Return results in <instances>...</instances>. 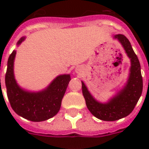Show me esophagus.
I'll return each instance as SVG.
<instances>
[{
    "label": "esophagus",
    "instance_id": "esophagus-1",
    "mask_svg": "<svg viewBox=\"0 0 149 149\" xmlns=\"http://www.w3.org/2000/svg\"><path fill=\"white\" fill-rule=\"evenodd\" d=\"M79 69H80V68L78 67V69H77V71H79V70H79Z\"/></svg>",
    "mask_w": 149,
    "mask_h": 149
}]
</instances>
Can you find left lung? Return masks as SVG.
I'll use <instances>...</instances> for the list:
<instances>
[{
  "label": "left lung",
  "mask_w": 149,
  "mask_h": 149,
  "mask_svg": "<svg viewBox=\"0 0 149 149\" xmlns=\"http://www.w3.org/2000/svg\"><path fill=\"white\" fill-rule=\"evenodd\" d=\"M113 38L120 42L131 59L129 77L125 87L107 103L102 104L93 97L86 85L82 81L83 95L85 98L88 110L94 117L107 121L119 120L129 115L139 101L143 89L141 65L129 40L124 35L120 34L113 36Z\"/></svg>",
  "instance_id": "left-lung-1"
}]
</instances>
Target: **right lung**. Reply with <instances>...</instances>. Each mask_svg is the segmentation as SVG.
Listing matches in <instances>:
<instances>
[{
	"mask_svg": "<svg viewBox=\"0 0 149 149\" xmlns=\"http://www.w3.org/2000/svg\"><path fill=\"white\" fill-rule=\"evenodd\" d=\"M20 38L17 45L24 40ZM16 51L14 50L8 61L5 75L7 95L10 104L15 113L22 118L31 121H43L52 118L58 113L62 100L65 94L70 75H60L49 85L47 88L39 92H29L22 89L15 79L14 61Z\"/></svg>",
	"mask_w": 149,
	"mask_h": 149,
	"instance_id": "right-lung-1",
	"label": "right lung"
}]
</instances>
